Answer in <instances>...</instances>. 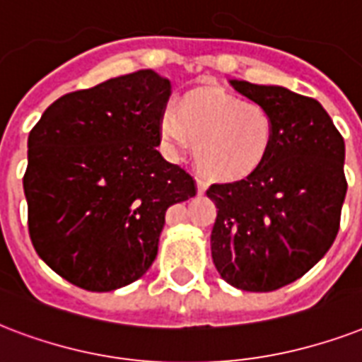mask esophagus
<instances>
[{"label":"esophagus","mask_w":362,"mask_h":362,"mask_svg":"<svg viewBox=\"0 0 362 362\" xmlns=\"http://www.w3.org/2000/svg\"><path fill=\"white\" fill-rule=\"evenodd\" d=\"M196 189H198V194H204V192H206V189H207V181L206 179H196Z\"/></svg>","instance_id":"obj_1"}]
</instances>
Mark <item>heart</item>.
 I'll use <instances>...</instances> for the list:
<instances>
[{
  "label": "heart",
  "mask_w": 362,
  "mask_h": 362,
  "mask_svg": "<svg viewBox=\"0 0 362 362\" xmlns=\"http://www.w3.org/2000/svg\"><path fill=\"white\" fill-rule=\"evenodd\" d=\"M162 147L181 156L194 145L196 164L209 177L234 181L264 162L274 122L262 105L217 92H196L166 105L158 122Z\"/></svg>",
  "instance_id": "obj_1"
}]
</instances>
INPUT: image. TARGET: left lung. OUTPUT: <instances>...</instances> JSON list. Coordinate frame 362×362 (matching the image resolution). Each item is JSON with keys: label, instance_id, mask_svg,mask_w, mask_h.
<instances>
[{"label": "left lung", "instance_id": "left-lung-1", "mask_svg": "<svg viewBox=\"0 0 362 362\" xmlns=\"http://www.w3.org/2000/svg\"><path fill=\"white\" fill-rule=\"evenodd\" d=\"M270 113L274 139L247 177L211 185V257L219 276L249 293L296 281L323 259L340 228L346 145L323 105L285 86L228 81Z\"/></svg>", "mask_w": 362, "mask_h": 362}]
</instances>
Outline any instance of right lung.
<instances>
[{
    "mask_svg": "<svg viewBox=\"0 0 362 362\" xmlns=\"http://www.w3.org/2000/svg\"><path fill=\"white\" fill-rule=\"evenodd\" d=\"M170 94L166 77L139 69L58 98L30 132V238L66 281L107 293L139 279L168 207L196 194L194 179L156 151Z\"/></svg>",
    "mask_w": 362,
    "mask_h": 362,
    "instance_id": "add662e5",
    "label": "right lung"
}]
</instances>
